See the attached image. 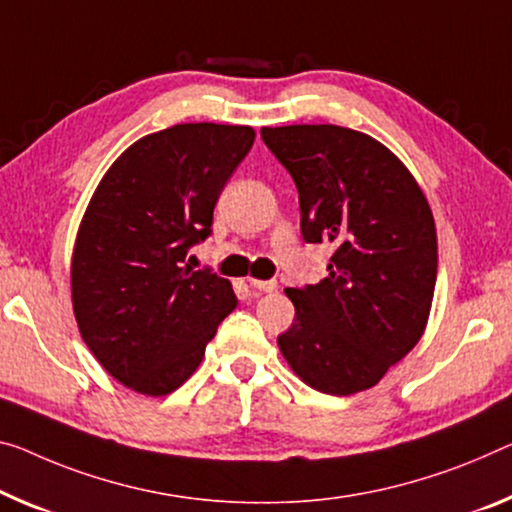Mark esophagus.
<instances>
[{"label": "esophagus", "mask_w": 512, "mask_h": 512, "mask_svg": "<svg viewBox=\"0 0 512 512\" xmlns=\"http://www.w3.org/2000/svg\"><path fill=\"white\" fill-rule=\"evenodd\" d=\"M249 283H251V288L261 290V293H272V290H277V281H274V279H267V281H263V279H249Z\"/></svg>", "instance_id": "34e87169"}]
</instances>
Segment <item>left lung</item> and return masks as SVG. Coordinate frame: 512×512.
I'll return each instance as SVG.
<instances>
[{
    "mask_svg": "<svg viewBox=\"0 0 512 512\" xmlns=\"http://www.w3.org/2000/svg\"><path fill=\"white\" fill-rule=\"evenodd\" d=\"M300 192L306 242H329V274L286 288L295 320L277 343L322 393L375 387L423 336L437 281L435 219L403 162L341 125L263 128Z\"/></svg>",
    "mask_w": 512,
    "mask_h": 512,
    "instance_id": "left-lung-1",
    "label": "left lung"
}]
</instances>
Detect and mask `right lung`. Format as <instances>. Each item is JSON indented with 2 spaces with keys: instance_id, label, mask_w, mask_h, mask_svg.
I'll return each instance as SVG.
<instances>
[{
  "instance_id": "add662e5",
  "label": "right lung",
  "mask_w": 512,
  "mask_h": 512,
  "mask_svg": "<svg viewBox=\"0 0 512 512\" xmlns=\"http://www.w3.org/2000/svg\"><path fill=\"white\" fill-rule=\"evenodd\" d=\"M256 132L180 123L135 141L93 192L77 231L70 286L84 343L146 396L176 391L238 306L231 281L185 256L212 233V210Z\"/></svg>"
}]
</instances>
